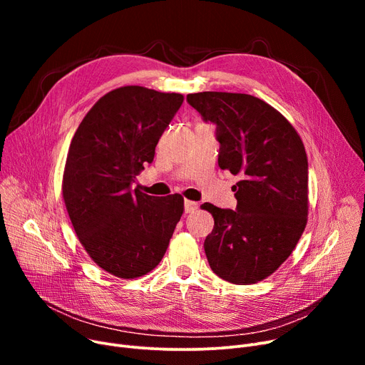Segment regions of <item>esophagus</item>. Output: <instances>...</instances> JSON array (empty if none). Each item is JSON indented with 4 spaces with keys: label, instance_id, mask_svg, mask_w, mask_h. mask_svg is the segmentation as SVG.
Here are the masks:
<instances>
[{
    "label": "esophagus",
    "instance_id": "esophagus-1",
    "mask_svg": "<svg viewBox=\"0 0 365 365\" xmlns=\"http://www.w3.org/2000/svg\"><path fill=\"white\" fill-rule=\"evenodd\" d=\"M197 208H198V202L185 200V213H192V212H195Z\"/></svg>",
    "mask_w": 365,
    "mask_h": 365
}]
</instances>
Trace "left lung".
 Listing matches in <instances>:
<instances>
[{"label": "left lung", "mask_w": 365, "mask_h": 365, "mask_svg": "<svg viewBox=\"0 0 365 365\" xmlns=\"http://www.w3.org/2000/svg\"><path fill=\"white\" fill-rule=\"evenodd\" d=\"M187 102L217 125L219 167L241 180L237 210L210 202L215 227L204 241L207 260L222 279L248 285L289 259L308 223V157L296 128L252 94L202 91Z\"/></svg>", "instance_id": "8db88e82"}]
</instances>
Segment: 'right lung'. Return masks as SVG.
<instances>
[{"label":"right lung","mask_w":365,"mask_h":365,"mask_svg":"<svg viewBox=\"0 0 365 365\" xmlns=\"http://www.w3.org/2000/svg\"><path fill=\"white\" fill-rule=\"evenodd\" d=\"M183 94L140 86L115 88L76 128L62 195L73 231L91 260L124 279L150 272L167 252L183 197H150L133 182L152 163Z\"/></svg>","instance_id":"right-lung-1"}]
</instances>
